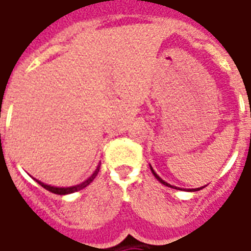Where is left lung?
<instances>
[{
	"label": "left lung",
	"instance_id": "obj_1",
	"mask_svg": "<svg viewBox=\"0 0 251 251\" xmlns=\"http://www.w3.org/2000/svg\"><path fill=\"white\" fill-rule=\"evenodd\" d=\"M151 169H152V167H151ZM152 174H153V175H154V177H156V179H157V180H158V181H160V183H161V184H164V185H167V187H172V185H171V184H168V183H165V181H164V180H163V179H160V177H158L157 175H156V172H154V171H153V169H152ZM172 188H174V187H172ZM196 189H198V191H199V189H200V188H196ZM194 191H195V189H194Z\"/></svg>",
	"mask_w": 251,
	"mask_h": 251
}]
</instances>
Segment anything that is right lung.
<instances>
[{
    "instance_id": "right-lung-1",
    "label": "right lung",
    "mask_w": 251,
    "mask_h": 251,
    "mask_svg": "<svg viewBox=\"0 0 251 251\" xmlns=\"http://www.w3.org/2000/svg\"><path fill=\"white\" fill-rule=\"evenodd\" d=\"M99 172V165H98V168L95 169V172H94L90 177H88L86 181H83V183H80V184H77V185H74V187H67V188H59V187H51V185H48V184H44V183H41V181H39V180H36L39 184L43 187V188H46L48 189L50 192H52V194H56V195H67V194H72V192H76V191H80V189H83L84 187H87L91 181H93L94 179H95V176L98 175Z\"/></svg>"
}]
</instances>
